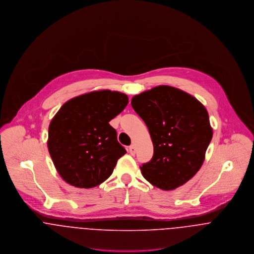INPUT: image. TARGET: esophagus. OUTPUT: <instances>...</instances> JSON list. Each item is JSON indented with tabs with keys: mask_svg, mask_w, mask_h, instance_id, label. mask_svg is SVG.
I'll return each mask as SVG.
<instances>
[{
	"mask_svg": "<svg viewBox=\"0 0 254 254\" xmlns=\"http://www.w3.org/2000/svg\"><path fill=\"white\" fill-rule=\"evenodd\" d=\"M135 151H136V148H135V146H134L133 144L128 147V152H129L131 155H134V154H135Z\"/></svg>",
	"mask_w": 254,
	"mask_h": 254,
	"instance_id": "esophagus-1",
	"label": "esophagus"
}]
</instances>
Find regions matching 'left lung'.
Listing matches in <instances>:
<instances>
[{"label": "left lung", "instance_id": "left-lung-1", "mask_svg": "<svg viewBox=\"0 0 254 254\" xmlns=\"http://www.w3.org/2000/svg\"><path fill=\"white\" fill-rule=\"evenodd\" d=\"M131 106L146 124L154 146L143 177L162 190H174L189 181L202 166L212 138L205 107L191 94L159 85L134 95Z\"/></svg>", "mask_w": 254, "mask_h": 254}]
</instances>
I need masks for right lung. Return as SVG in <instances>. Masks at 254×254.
I'll use <instances>...</instances> for the list:
<instances>
[{
  "mask_svg": "<svg viewBox=\"0 0 254 254\" xmlns=\"http://www.w3.org/2000/svg\"><path fill=\"white\" fill-rule=\"evenodd\" d=\"M128 103L127 94L101 89L65 102L49 127L48 148L61 178L92 188L110 177L127 151L109 122Z\"/></svg>",
  "mask_w": 254,
  "mask_h": 254,
  "instance_id": "1",
  "label": "right lung"
}]
</instances>
